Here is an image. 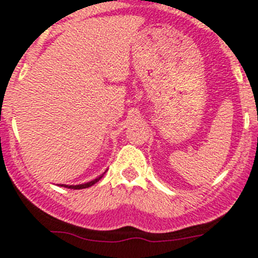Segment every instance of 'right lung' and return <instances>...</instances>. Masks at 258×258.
I'll list each match as a JSON object with an SVG mask.
<instances>
[{"instance_id": "add662e5", "label": "right lung", "mask_w": 258, "mask_h": 258, "mask_svg": "<svg viewBox=\"0 0 258 258\" xmlns=\"http://www.w3.org/2000/svg\"><path fill=\"white\" fill-rule=\"evenodd\" d=\"M105 173V172H104ZM104 173H103V174H100L99 177H96L95 179H93V180H90V182H86V183H83V184H76V186H74V184H72V186H69V184H59V186H62V187H66V188H74V189H83V188H88V187H90V186H93V184H95L96 182H98V180L100 179V178L103 177V175H104Z\"/></svg>"}]
</instances>
